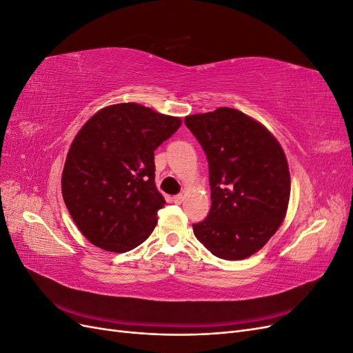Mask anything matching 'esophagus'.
Instances as JSON below:
<instances>
[{"mask_svg": "<svg viewBox=\"0 0 353 353\" xmlns=\"http://www.w3.org/2000/svg\"><path fill=\"white\" fill-rule=\"evenodd\" d=\"M183 200H184V196H183V194H176V196L174 197V201L178 203V205H179V203H183Z\"/></svg>", "mask_w": 353, "mask_h": 353, "instance_id": "34e87169", "label": "esophagus"}]
</instances>
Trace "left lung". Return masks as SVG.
<instances>
[{"instance_id": "1", "label": "left lung", "mask_w": 353, "mask_h": 353, "mask_svg": "<svg viewBox=\"0 0 353 353\" xmlns=\"http://www.w3.org/2000/svg\"><path fill=\"white\" fill-rule=\"evenodd\" d=\"M185 125L209 162L212 206L194 236L221 259L240 261L261 250L285 218L290 172L283 147L240 110L191 114Z\"/></svg>"}]
</instances>
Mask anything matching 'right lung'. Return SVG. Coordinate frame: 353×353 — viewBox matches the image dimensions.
Listing matches in <instances>:
<instances>
[{
    "instance_id": "obj_1",
    "label": "right lung",
    "mask_w": 353,
    "mask_h": 353,
    "mask_svg": "<svg viewBox=\"0 0 353 353\" xmlns=\"http://www.w3.org/2000/svg\"><path fill=\"white\" fill-rule=\"evenodd\" d=\"M181 123L141 104L121 103L81 128L63 168L61 194L94 245L123 253L150 236L166 203L154 184V150Z\"/></svg>"
}]
</instances>
